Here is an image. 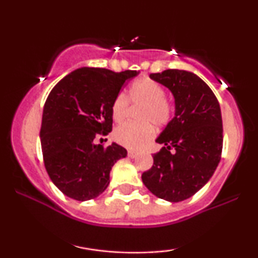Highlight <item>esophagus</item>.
<instances>
[{"instance_id": "esophagus-1", "label": "esophagus", "mask_w": 258, "mask_h": 258, "mask_svg": "<svg viewBox=\"0 0 258 258\" xmlns=\"http://www.w3.org/2000/svg\"><path fill=\"white\" fill-rule=\"evenodd\" d=\"M127 155H128L130 158L135 159V158H137V156H138V153L136 152V150H131V149H130L128 152H127Z\"/></svg>"}]
</instances>
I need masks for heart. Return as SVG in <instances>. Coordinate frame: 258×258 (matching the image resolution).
Returning a JSON list of instances; mask_svg holds the SVG:
<instances>
[{"label":"heart","mask_w":258,"mask_h":258,"mask_svg":"<svg viewBox=\"0 0 258 258\" xmlns=\"http://www.w3.org/2000/svg\"><path fill=\"white\" fill-rule=\"evenodd\" d=\"M166 90L160 82L149 78L139 79L130 87L127 98L123 94L115 97L111 103V116L115 122H122L128 114V102L141 105L137 119L139 123H123L114 132V138L121 146L139 149L154 137V126L165 127L173 116L172 103L166 97Z\"/></svg>","instance_id":"b5f03b06"}]
</instances>
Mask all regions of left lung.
<instances>
[{
    "label": "left lung",
    "mask_w": 258,
    "mask_h": 258,
    "mask_svg": "<svg viewBox=\"0 0 258 258\" xmlns=\"http://www.w3.org/2000/svg\"><path fill=\"white\" fill-rule=\"evenodd\" d=\"M150 79L172 92L176 114L156 142L154 165L142 174L154 195L178 203L209 182L221 160L223 126L220 103L205 82L193 73L167 69Z\"/></svg>",
    "instance_id": "left-lung-1"
}]
</instances>
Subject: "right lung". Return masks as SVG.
I'll use <instances>...</instances> for the list:
<instances>
[{"label":"right lung","instance_id":"1","mask_svg":"<svg viewBox=\"0 0 258 258\" xmlns=\"http://www.w3.org/2000/svg\"><path fill=\"white\" fill-rule=\"evenodd\" d=\"M137 74L81 68L61 79L47 97L40 132L43 162L67 197L78 201L98 197L108 188L111 167L127 155L116 143L104 147L94 139L112 130V100Z\"/></svg>","mask_w":258,"mask_h":258}]
</instances>
